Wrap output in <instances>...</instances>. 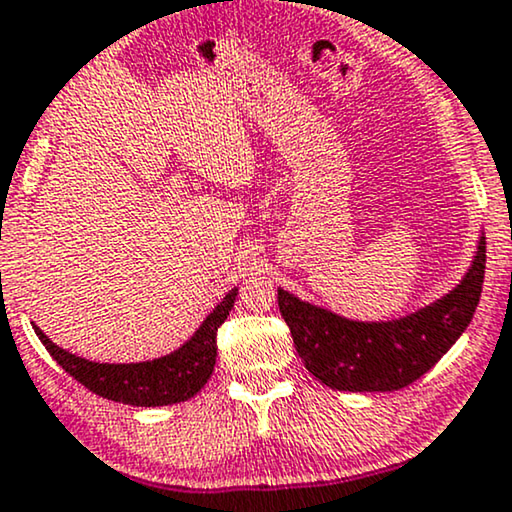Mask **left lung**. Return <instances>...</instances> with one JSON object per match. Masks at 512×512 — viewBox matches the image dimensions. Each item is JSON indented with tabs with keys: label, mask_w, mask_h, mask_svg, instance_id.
<instances>
[{
	"label": "left lung",
	"mask_w": 512,
	"mask_h": 512,
	"mask_svg": "<svg viewBox=\"0 0 512 512\" xmlns=\"http://www.w3.org/2000/svg\"><path fill=\"white\" fill-rule=\"evenodd\" d=\"M484 263L487 244L482 235L461 282L397 320H350L301 301L282 287H277V303L305 369L317 381L348 393H390L433 369L468 329L480 303Z\"/></svg>",
	"instance_id": "1"
}]
</instances>
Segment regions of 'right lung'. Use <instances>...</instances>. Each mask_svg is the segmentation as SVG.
I'll return each instance as SVG.
<instances>
[{
	"mask_svg": "<svg viewBox=\"0 0 512 512\" xmlns=\"http://www.w3.org/2000/svg\"><path fill=\"white\" fill-rule=\"evenodd\" d=\"M237 291L240 289L235 287L223 296V301L204 317V322L181 348L145 362L115 364L86 360L53 343L37 324H32V329L53 360L91 393L131 407H164L195 397L214 374L216 331L228 320Z\"/></svg>",
	"mask_w": 512,
	"mask_h": 512,
	"instance_id": "add662e5",
	"label": "right lung"
}]
</instances>
